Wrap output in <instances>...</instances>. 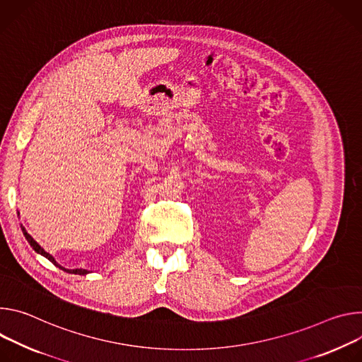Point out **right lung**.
I'll return each mask as SVG.
<instances>
[{
  "label": "right lung",
  "instance_id": "right-lung-1",
  "mask_svg": "<svg viewBox=\"0 0 362 362\" xmlns=\"http://www.w3.org/2000/svg\"><path fill=\"white\" fill-rule=\"evenodd\" d=\"M20 213H17V216H18ZM21 227V231H23V234H24V237H25V240H27V242L30 243V246L33 247V250L35 252V253H38V255H42V256H45L46 259H49L56 267H59V269H62V270H64V272H67V273H74V274H88V273H90L92 270H86V269H73V270H70V269H66V267H63L62 264H59L57 262H56V259L50 255V253H47L42 246H40L37 242H35V240L27 233V230H25V227L21 224L20 226Z\"/></svg>",
  "mask_w": 362,
  "mask_h": 362
}]
</instances>
